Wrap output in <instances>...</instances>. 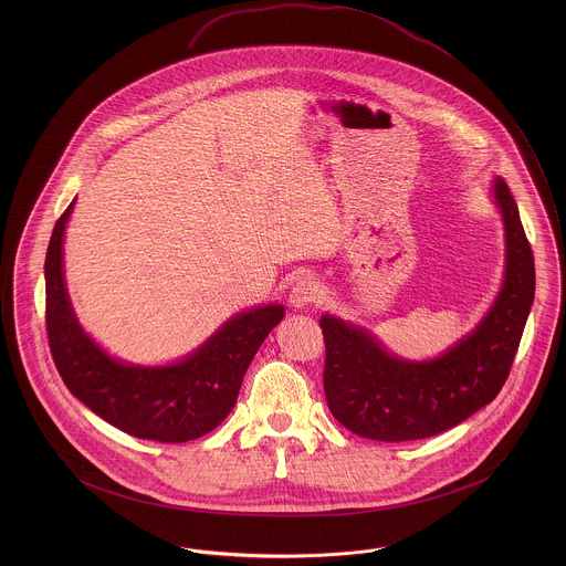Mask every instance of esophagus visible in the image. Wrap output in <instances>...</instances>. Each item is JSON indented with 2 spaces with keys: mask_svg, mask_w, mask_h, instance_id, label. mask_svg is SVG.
Listing matches in <instances>:
<instances>
[{
  "mask_svg": "<svg viewBox=\"0 0 566 566\" xmlns=\"http://www.w3.org/2000/svg\"><path fill=\"white\" fill-rule=\"evenodd\" d=\"M321 298H323V289H321V284H318L314 277H310V275L298 277L295 282V286L291 289V296H289L291 305L296 307V310H303V307H307V305L321 303Z\"/></svg>",
  "mask_w": 566,
  "mask_h": 566,
  "instance_id": "34e87169",
  "label": "esophagus"
}]
</instances>
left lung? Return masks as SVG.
Wrapping results in <instances>:
<instances>
[{
	"label": "left lung",
	"mask_w": 566,
	"mask_h": 566,
	"mask_svg": "<svg viewBox=\"0 0 566 566\" xmlns=\"http://www.w3.org/2000/svg\"><path fill=\"white\" fill-rule=\"evenodd\" d=\"M492 190L505 224L503 289L482 323L446 354L403 360L369 331L321 318L324 395L348 431L376 441L424 439L457 427L501 392L535 298V259L510 187L496 180Z\"/></svg>",
	"instance_id": "left-lung-1"
}]
</instances>
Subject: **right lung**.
Instances as JSON below:
<instances>
[{"label": "right lung", "mask_w": 566, "mask_h": 566, "mask_svg": "<svg viewBox=\"0 0 566 566\" xmlns=\"http://www.w3.org/2000/svg\"><path fill=\"white\" fill-rule=\"evenodd\" d=\"M74 201L54 224L46 275V331L54 365L70 392L112 427L139 439L182 443L231 413L243 374L273 326L282 305H259L222 324L180 363L139 367L112 358L84 331L63 280V233Z\"/></svg>", "instance_id": "obj_1"}]
</instances>
